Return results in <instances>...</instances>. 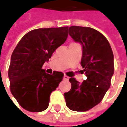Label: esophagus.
Masks as SVG:
<instances>
[{
  "mask_svg": "<svg viewBox=\"0 0 127 127\" xmlns=\"http://www.w3.org/2000/svg\"><path fill=\"white\" fill-rule=\"evenodd\" d=\"M68 78H69V77H68V76H67L66 75H64V77H63V78L64 79V80H68Z\"/></svg>",
  "mask_w": 127,
  "mask_h": 127,
  "instance_id": "34e87169",
  "label": "esophagus"
}]
</instances>
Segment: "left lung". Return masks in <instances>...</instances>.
<instances>
[{"label":"left lung","mask_w":127,"mask_h":127,"mask_svg":"<svg viewBox=\"0 0 127 127\" xmlns=\"http://www.w3.org/2000/svg\"><path fill=\"white\" fill-rule=\"evenodd\" d=\"M69 35L82 45L81 64L87 77L81 84L70 78L71 89L64 93L66 105L74 111H87L99 104L110 86L114 73L113 54L108 40L96 30L71 26Z\"/></svg>","instance_id":"obj_1"}]
</instances>
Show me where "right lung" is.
<instances>
[{"label": "right lung", "instance_id": "add662e5", "mask_svg": "<svg viewBox=\"0 0 127 127\" xmlns=\"http://www.w3.org/2000/svg\"><path fill=\"white\" fill-rule=\"evenodd\" d=\"M68 27L39 28L30 31L19 40L11 54L8 68L11 92L18 103L30 112H41L49 103L50 95L64 74H48L42 66L63 44Z\"/></svg>", "mask_w": 127, "mask_h": 127}]
</instances>
